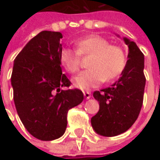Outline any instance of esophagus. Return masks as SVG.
<instances>
[{
  "label": "esophagus",
  "instance_id": "1",
  "mask_svg": "<svg viewBox=\"0 0 160 160\" xmlns=\"http://www.w3.org/2000/svg\"><path fill=\"white\" fill-rule=\"evenodd\" d=\"M83 95H84V97H85L86 99H90V98L92 97V94H91L90 92H83Z\"/></svg>",
  "mask_w": 160,
  "mask_h": 160
}]
</instances>
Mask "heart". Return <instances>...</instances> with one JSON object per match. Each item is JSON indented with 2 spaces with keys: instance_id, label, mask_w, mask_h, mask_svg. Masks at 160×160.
<instances>
[{
  "instance_id": "obj_1",
  "label": "heart",
  "mask_w": 160,
  "mask_h": 160,
  "mask_svg": "<svg viewBox=\"0 0 160 160\" xmlns=\"http://www.w3.org/2000/svg\"><path fill=\"white\" fill-rule=\"evenodd\" d=\"M77 51L64 47L59 51V61L69 73H76L80 66V54H92L90 68L73 78L74 85L81 90L99 86L105 80L119 77L126 65V55L119 46L109 44L104 37L91 34L77 42Z\"/></svg>"
}]
</instances>
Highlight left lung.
<instances>
[{"label": "left lung", "instance_id": "obj_1", "mask_svg": "<svg viewBox=\"0 0 160 160\" xmlns=\"http://www.w3.org/2000/svg\"><path fill=\"white\" fill-rule=\"evenodd\" d=\"M123 39L128 46V59L121 77L111 87L93 92L100 109L91 119L92 126L98 134L106 137L127 131L137 119L143 101L144 55L134 42Z\"/></svg>", "mask_w": 160, "mask_h": 160}]
</instances>
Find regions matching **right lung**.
Wrapping results in <instances>:
<instances>
[{"instance_id":"obj_1","label":"right lung","mask_w":160,"mask_h":160,"mask_svg":"<svg viewBox=\"0 0 160 160\" xmlns=\"http://www.w3.org/2000/svg\"><path fill=\"white\" fill-rule=\"evenodd\" d=\"M61 38L59 32H41L26 44L13 64L11 85L17 112L29 133L42 141L61 137L68 109L83 100L80 90H61L70 85L60 67Z\"/></svg>"}]
</instances>
